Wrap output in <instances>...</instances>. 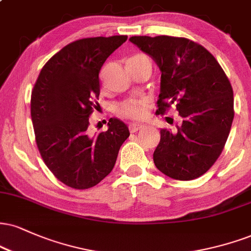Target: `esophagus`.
Returning <instances> with one entry per match:
<instances>
[{"label":"esophagus","instance_id":"34e87169","mask_svg":"<svg viewBox=\"0 0 251 251\" xmlns=\"http://www.w3.org/2000/svg\"><path fill=\"white\" fill-rule=\"evenodd\" d=\"M144 127H145V125H141V124L132 123V124H129V132H131V133H135V132L140 131V129H143Z\"/></svg>","mask_w":251,"mask_h":251}]
</instances>
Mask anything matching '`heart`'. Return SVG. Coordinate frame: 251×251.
<instances>
[{
	"label": "heart",
	"instance_id": "heart-1",
	"mask_svg": "<svg viewBox=\"0 0 251 251\" xmlns=\"http://www.w3.org/2000/svg\"><path fill=\"white\" fill-rule=\"evenodd\" d=\"M147 106H149V102L145 97L135 96L127 99V100L120 102L117 106V112L123 118L140 120L146 117Z\"/></svg>",
	"mask_w": 251,
	"mask_h": 251
}]
</instances>
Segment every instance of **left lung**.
<instances>
[{
	"instance_id": "obj_1",
	"label": "left lung",
	"mask_w": 251,
	"mask_h": 251,
	"mask_svg": "<svg viewBox=\"0 0 251 251\" xmlns=\"http://www.w3.org/2000/svg\"><path fill=\"white\" fill-rule=\"evenodd\" d=\"M161 71L156 114L176 107L175 131L162 128L153 153L156 168L175 180H193L221 154L234 119V93L212 53L191 39L132 36Z\"/></svg>"
}]
</instances>
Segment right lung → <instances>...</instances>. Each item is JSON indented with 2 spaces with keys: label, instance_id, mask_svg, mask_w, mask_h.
Wrapping results in <instances>:
<instances>
[{
  "label": "right lung",
  "instance_id": "add662e5",
  "mask_svg": "<svg viewBox=\"0 0 251 251\" xmlns=\"http://www.w3.org/2000/svg\"><path fill=\"white\" fill-rule=\"evenodd\" d=\"M127 36L72 42L48 60L31 92L36 144L52 174L75 189L96 186L113 170L127 125L111 118L107 131L90 137L89 117L100 93L99 71Z\"/></svg>",
  "mask_w": 251,
  "mask_h": 251
}]
</instances>
